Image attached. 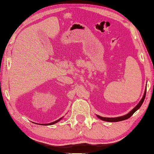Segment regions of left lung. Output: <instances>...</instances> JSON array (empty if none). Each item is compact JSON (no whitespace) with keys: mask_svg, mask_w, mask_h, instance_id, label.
I'll use <instances>...</instances> for the list:
<instances>
[{"mask_svg":"<svg viewBox=\"0 0 154 154\" xmlns=\"http://www.w3.org/2000/svg\"><path fill=\"white\" fill-rule=\"evenodd\" d=\"M146 90L144 91V94H143V95L142 98V99L140 100V101L139 102V103L137 104V105L134 108V109L128 113L127 114L124 116H119V117H116V118H105V117H102V116H100L99 115H97V117L99 118V119L102 120L103 121H106V122H119V121H122V120H126L128 119H129L130 116H132V114L134 113L136 111L138 110L140 106H142V103H143V101H144L145 99V97H146Z\"/></svg>","mask_w":154,"mask_h":154,"instance_id":"8db88e82","label":"left lung"}]
</instances>
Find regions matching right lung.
I'll return each instance as SVG.
<instances>
[{
    "mask_svg": "<svg viewBox=\"0 0 154 154\" xmlns=\"http://www.w3.org/2000/svg\"><path fill=\"white\" fill-rule=\"evenodd\" d=\"M62 119H63V117L62 118H61V119H60L59 120H56V121H54V122H51V123H49V124H41L42 125H44V126H49V125H53V124H55V123H57V122H58L59 121H60Z\"/></svg>",
    "mask_w": 154,
    "mask_h": 154,
    "instance_id": "obj_1",
    "label": "right lung"
}]
</instances>
